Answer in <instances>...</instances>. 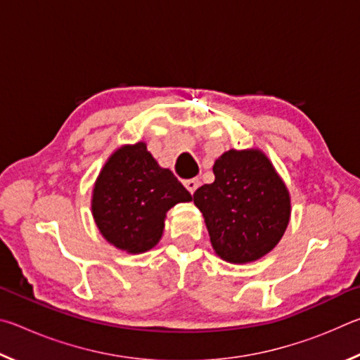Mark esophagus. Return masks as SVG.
Instances as JSON below:
<instances>
[{"mask_svg":"<svg viewBox=\"0 0 360 360\" xmlns=\"http://www.w3.org/2000/svg\"><path fill=\"white\" fill-rule=\"evenodd\" d=\"M184 186H186V188L191 193H193L195 191H197V188L200 187V179L198 178H192V179H186L184 181Z\"/></svg>","mask_w":360,"mask_h":360,"instance_id":"esophagus-1","label":"esophagus"}]
</instances>
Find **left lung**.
I'll return each mask as SVG.
<instances>
[{
    "mask_svg": "<svg viewBox=\"0 0 360 360\" xmlns=\"http://www.w3.org/2000/svg\"><path fill=\"white\" fill-rule=\"evenodd\" d=\"M216 179L193 193L214 252L230 264L264 257L290 221V193L260 149H230L212 167Z\"/></svg>",
    "mask_w": 360,
    "mask_h": 360,
    "instance_id": "obj_1",
    "label": "left lung"
}]
</instances>
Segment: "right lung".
<instances>
[{
    "instance_id": "right-lung-1",
    "label": "right lung",
    "mask_w": 360,
    "mask_h": 360,
    "mask_svg": "<svg viewBox=\"0 0 360 360\" xmlns=\"http://www.w3.org/2000/svg\"><path fill=\"white\" fill-rule=\"evenodd\" d=\"M192 195L172 169L162 168L144 141L124 144L108 157L92 191V216L103 238L127 254L155 248L167 212Z\"/></svg>"
}]
</instances>
